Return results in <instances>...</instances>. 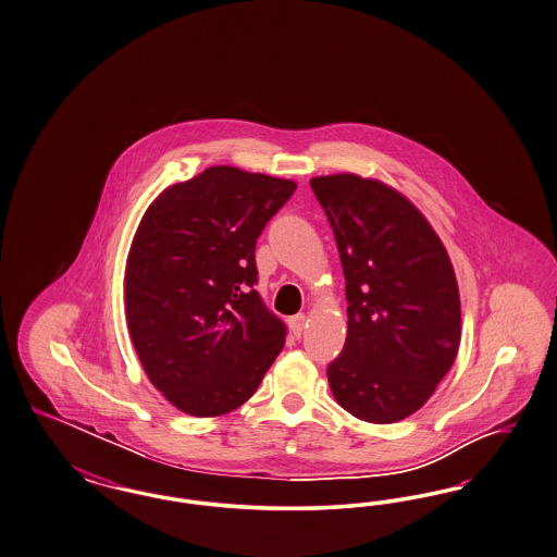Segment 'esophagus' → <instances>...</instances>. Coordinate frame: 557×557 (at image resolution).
<instances>
[{"mask_svg": "<svg viewBox=\"0 0 557 557\" xmlns=\"http://www.w3.org/2000/svg\"><path fill=\"white\" fill-rule=\"evenodd\" d=\"M304 322H306V317H304V314H296V317H292V319H289V329H292V335H294V338L302 337Z\"/></svg>", "mask_w": 557, "mask_h": 557, "instance_id": "esophagus-1", "label": "esophagus"}]
</instances>
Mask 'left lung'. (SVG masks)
Returning <instances> with one entry per match:
<instances>
[{"instance_id":"obj_1","label":"left lung","mask_w":557,"mask_h":557,"mask_svg":"<svg viewBox=\"0 0 557 557\" xmlns=\"http://www.w3.org/2000/svg\"><path fill=\"white\" fill-rule=\"evenodd\" d=\"M335 233L349 331L326 368L338 405L388 424L419 410L456 361V273L421 212L396 189L354 173L310 180Z\"/></svg>"}]
</instances>
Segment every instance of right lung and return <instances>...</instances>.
<instances>
[{"mask_svg": "<svg viewBox=\"0 0 557 557\" xmlns=\"http://www.w3.org/2000/svg\"><path fill=\"white\" fill-rule=\"evenodd\" d=\"M296 184L208 168L168 187L138 224L126 263V319L152 386L194 417L247 403L287 326L253 289L255 245Z\"/></svg>", "mask_w": 557, "mask_h": 557, "instance_id": "obj_1", "label": "right lung"}]
</instances>
